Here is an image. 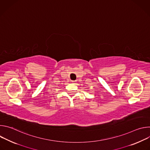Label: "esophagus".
Returning a JSON list of instances; mask_svg holds the SVG:
<instances>
[{
  "mask_svg": "<svg viewBox=\"0 0 150 150\" xmlns=\"http://www.w3.org/2000/svg\"><path fill=\"white\" fill-rule=\"evenodd\" d=\"M72 83H76V81H72Z\"/></svg>",
  "mask_w": 150,
  "mask_h": 150,
  "instance_id": "34e87169",
  "label": "esophagus"
}]
</instances>
